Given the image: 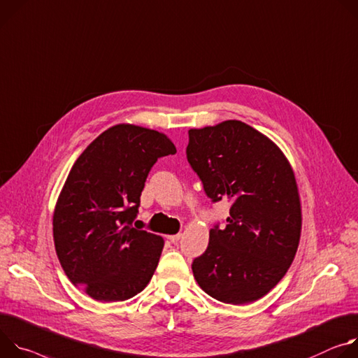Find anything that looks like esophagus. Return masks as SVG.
Segmentation results:
<instances>
[{
  "mask_svg": "<svg viewBox=\"0 0 358 358\" xmlns=\"http://www.w3.org/2000/svg\"><path fill=\"white\" fill-rule=\"evenodd\" d=\"M180 237H182V233L171 234V236H168V241H169V242H172V243H178V242L180 241Z\"/></svg>",
  "mask_w": 358,
  "mask_h": 358,
  "instance_id": "esophagus-1",
  "label": "esophagus"
}]
</instances>
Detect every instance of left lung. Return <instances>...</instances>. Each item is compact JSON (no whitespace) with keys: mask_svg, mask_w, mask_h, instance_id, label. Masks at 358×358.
I'll use <instances>...</instances> for the list:
<instances>
[{"mask_svg":"<svg viewBox=\"0 0 358 358\" xmlns=\"http://www.w3.org/2000/svg\"><path fill=\"white\" fill-rule=\"evenodd\" d=\"M187 162L213 202L229 197L227 224L209 231L193 275L213 299L246 304L267 294L287 273L300 242L301 206L285 153L242 121L189 131Z\"/></svg>","mask_w":358,"mask_h":358,"instance_id":"1","label":"left lung"}]
</instances>
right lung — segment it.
<instances>
[{
	"label": "right lung",
	"mask_w": 358,
	"mask_h": 358,
	"mask_svg": "<svg viewBox=\"0 0 358 358\" xmlns=\"http://www.w3.org/2000/svg\"><path fill=\"white\" fill-rule=\"evenodd\" d=\"M175 153L165 134L119 124L73 164L54 210V243L68 279L94 300H128L152 279L164 239L132 222L152 166Z\"/></svg>",
	"instance_id": "obj_1"
}]
</instances>
